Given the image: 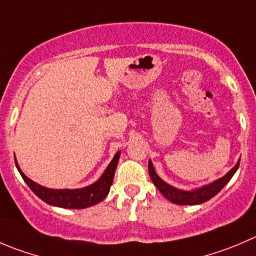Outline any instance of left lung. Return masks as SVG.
Wrapping results in <instances>:
<instances>
[{"label":"left lung","mask_w":256,"mask_h":256,"mask_svg":"<svg viewBox=\"0 0 256 256\" xmlns=\"http://www.w3.org/2000/svg\"><path fill=\"white\" fill-rule=\"evenodd\" d=\"M239 164L240 160L238 161L236 165H235L226 175L222 176V178H218V180L209 184V185H205L202 186V188H196V190L192 191L180 190V188H174V186L168 185L165 181L161 180L158 176V174L155 172V168H154L151 161H148V174H150V178L151 180H152L154 185H155L161 194H162L166 199L170 200L171 202L178 205H198L202 204V202H208V200H210L212 198H214L215 195L229 182L230 178L234 176L238 168H239Z\"/></svg>","instance_id":"8db88e82"}]
</instances>
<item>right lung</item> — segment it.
<instances>
[{"instance_id":"right-lung-1","label":"right lung","mask_w":256,"mask_h":256,"mask_svg":"<svg viewBox=\"0 0 256 256\" xmlns=\"http://www.w3.org/2000/svg\"><path fill=\"white\" fill-rule=\"evenodd\" d=\"M118 158H120V151L115 154L112 161L106 168L105 172L96 182L91 184L86 188H74V190H71V188H48L38 185L22 172L16 158H14V164H16V168H18L24 182L46 204L64 208V209H85V208L98 204L108 196L111 185H112Z\"/></svg>"}]
</instances>
